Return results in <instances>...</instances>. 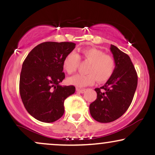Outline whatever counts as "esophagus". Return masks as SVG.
I'll return each instance as SVG.
<instances>
[{
    "label": "esophagus",
    "mask_w": 155,
    "mask_h": 155,
    "mask_svg": "<svg viewBox=\"0 0 155 155\" xmlns=\"http://www.w3.org/2000/svg\"><path fill=\"white\" fill-rule=\"evenodd\" d=\"M76 91L81 92V93H84L85 92V89H80V88H76Z\"/></svg>",
    "instance_id": "esophagus-1"
}]
</instances>
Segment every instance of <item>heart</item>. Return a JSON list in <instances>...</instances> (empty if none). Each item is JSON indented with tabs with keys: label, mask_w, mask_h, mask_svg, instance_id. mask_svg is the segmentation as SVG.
<instances>
[{
	"label": "heart",
	"mask_w": 155,
	"mask_h": 155,
	"mask_svg": "<svg viewBox=\"0 0 155 155\" xmlns=\"http://www.w3.org/2000/svg\"><path fill=\"white\" fill-rule=\"evenodd\" d=\"M81 58L90 64L87 68V74H76L68 79L69 84L74 86L86 87L92 84L96 79L104 83L111 77L115 71L116 63L114 58L95 48H88L81 51ZM79 62V55L74 51L68 54L64 58L63 67L68 74L76 71Z\"/></svg>",
	"instance_id": "b5f03b06"
}]
</instances>
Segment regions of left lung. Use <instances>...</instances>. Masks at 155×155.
<instances>
[{"label":"left lung","mask_w":155,"mask_h":155,"mask_svg":"<svg viewBox=\"0 0 155 155\" xmlns=\"http://www.w3.org/2000/svg\"><path fill=\"white\" fill-rule=\"evenodd\" d=\"M116 67L103 87L95 88L97 98L90 105L94 120L107 123L117 120L130 106L138 84V76L130 58L114 45L110 47Z\"/></svg>","instance_id":"1"}]
</instances>
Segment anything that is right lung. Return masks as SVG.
I'll return each instance as SVG.
<instances>
[{"label":"right lung","mask_w":155,"mask_h":155,"mask_svg":"<svg viewBox=\"0 0 155 155\" xmlns=\"http://www.w3.org/2000/svg\"><path fill=\"white\" fill-rule=\"evenodd\" d=\"M75 47L72 42H44L33 48L23 62L19 93L25 108L37 120H59L65 111L64 101L75 92L73 85H60L65 79L64 58Z\"/></svg>","instance_id":"obj_1"}]
</instances>
